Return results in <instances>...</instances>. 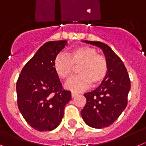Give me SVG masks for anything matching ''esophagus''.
<instances>
[{
    "mask_svg": "<svg viewBox=\"0 0 146 146\" xmlns=\"http://www.w3.org/2000/svg\"><path fill=\"white\" fill-rule=\"evenodd\" d=\"M79 95V94H78V93H76V92H72L71 93V96H72V98H75L76 97H77V96Z\"/></svg>",
    "mask_w": 146,
    "mask_h": 146,
    "instance_id": "obj_1",
    "label": "esophagus"
}]
</instances>
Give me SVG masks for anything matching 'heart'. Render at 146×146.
<instances>
[{"label": "heart", "mask_w": 146, "mask_h": 146, "mask_svg": "<svg viewBox=\"0 0 146 146\" xmlns=\"http://www.w3.org/2000/svg\"><path fill=\"white\" fill-rule=\"evenodd\" d=\"M79 67V75L67 82L65 88L72 92H81L89 87L91 83L98 86L104 81L108 66L106 57L98 54L95 48L81 46L70 51L68 55L58 54L54 60V68L60 78L68 80Z\"/></svg>", "instance_id": "b5f03b06"}]
</instances>
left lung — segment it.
<instances>
[{"label": "left lung", "instance_id": "8db88e82", "mask_svg": "<svg viewBox=\"0 0 146 146\" xmlns=\"http://www.w3.org/2000/svg\"><path fill=\"white\" fill-rule=\"evenodd\" d=\"M84 42L100 47L108 66L107 76L101 84L84 94L86 103L81 112L87 125L101 129L111 125L127 107L130 80L125 65L111 47L100 41Z\"/></svg>", "mask_w": 146, "mask_h": 146}]
</instances>
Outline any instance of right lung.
Listing matches in <instances>:
<instances>
[{"instance_id": "1", "label": "right lung", "mask_w": 146, "mask_h": 146, "mask_svg": "<svg viewBox=\"0 0 146 146\" xmlns=\"http://www.w3.org/2000/svg\"><path fill=\"white\" fill-rule=\"evenodd\" d=\"M67 40L41 46L22 68L16 85L19 110L29 125L40 132L52 131L60 124L71 92L62 88L54 60Z\"/></svg>"}]
</instances>
